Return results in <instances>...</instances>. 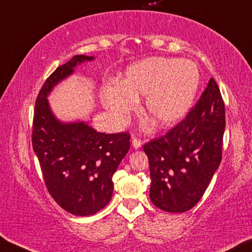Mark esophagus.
<instances>
[{
  "label": "esophagus",
  "instance_id": "obj_1",
  "mask_svg": "<svg viewBox=\"0 0 252 252\" xmlns=\"http://www.w3.org/2000/svg\"><path fill=\"white\" fill-rule=\"evenodd\" d=\"M141 141L139 140V139H137V138H133L132 139V147L134 148V149H139L141 147Z\"/></svg>",
  "mask_w": 252,
  "mask_h": 252
}]
</instances>
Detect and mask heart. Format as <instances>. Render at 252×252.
Masks as SVG:
<instances>
[{"label": "heart", "mask_w": 252, "mask_h": 252, "mask_svg": "<svg viewBox=\"0 0 252 252\" xmlns=\"http://www.w3.org/2000/svg\"><path fill=\"white\" fill-rule=\"evenodd\" d=\"M200 71L196 63L176 58L144 59L131 64L120 79V85L102 89L104 106L119 122L125 123L144 97L145 114L159 127L182 121L192 107Z\"/></svg>", "instance_id": "1"}]
</instances>
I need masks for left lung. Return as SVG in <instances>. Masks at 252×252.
I'll return each mask as SVG.
<instances>
[{"mask_svg": "<svg viewBox=\"0 0 252 252\" xmlns=\"http://www.w3.org/2000/svg\"><path fill=\"white\" fill-rule=\"evenodd\" d=\"M224 130L225 106L212 78L186 120L144 146L156 207L185 213L200 200L222 160Z\"/></svg>", "mask_w": 252, "mask_h": 252, "instance_id": "obj_1", "label": "left lung"}]
</instances>
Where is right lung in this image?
Masks as SVG:
<instances>
[{
	"label": "right lung",
	"instance_id": "obj_1",
	"mask_svg": "<svg viewBox=\"0 0 252 252\" xmlns=\"http://www.w3.org/2000/svg\"><path fill=\"white\" fill-rule=\"evenodd\" d=\"M94 56L74 55L59 66L37 96L32 125V148L45 185L54 200L77 216L103 209L112 198V176L130 148L127 132H97L85 121L63 122L56 118L47 97L78 65Z\"/></svg>",
	"mask_w": 252,
	"mask_h": 252
}]
</instances>
